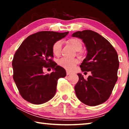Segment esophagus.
<instances>
[{"label":"esophagus","mask_w":129,"mask_h":129,"mask_svg":"<svg viewBox=\"0 0 129 129\" xmlns=\"http://www.w3.org/2000/svg\"><path fill=\"white\" fill-rule=\"evenodd\" d=\"M71 74V73L70 72H68V71H67V75L68 76V75H70Z\"/></svg>","instance_id":"34e87169"}]
</instances>
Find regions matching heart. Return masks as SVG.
<instances>
[{"instance_id": "heart-1", "label": "heart", "mask_w": 129, "mask_h": 129, "mask_svg": "<svg viewBox=\"0 0 129 129\" xmlns=\"http://www.w3.org/2000/svg\"><path fill=\"white\" fill-rule=\"evenodd\" d=\"M67 43L71 45L76 51H77L78 55H81L82 53L81 50L82 48V43L81 40L78 38H72L67 40ZM61 50V42L60 41H57L54 42L52 47V51L54 55L56 56H59ZM78 63V60L76 58L67 59L65 58H61L57 62V64L60 67L69 71H73Z\"/></svg>"}]
</instances>
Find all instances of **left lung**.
<instances>
[{
    "mask_svg": "<svg viewBox=\"0 0 129 129\" xmlns=\"http://www.w3.org/2000/svg\"><path fill=\"white\" fill-rule=\"evenodd\" d=\"M72 36L81 39L85 44L88 53L80 67L82 72L91 73L87 79L77 74L76 94L87 105H99L109 99L117 81V52L109 41L91 30L77 31Z\"/></svg>",
    "mask_w": 129,
    "mask_h": 129,
    "instance_id": "obj_1",
    "label": "left lung"
}]
</instances>
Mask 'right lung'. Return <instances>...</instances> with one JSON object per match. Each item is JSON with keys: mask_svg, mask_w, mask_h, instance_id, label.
<instances>
[{"mask_svg": "<svg viewBox=\"0 0 129 129\" xmlns=\"http://www.w3.org/2000/svg\"><path fill=\"white\" fill-rule=\"evenodd\" d=\"M68 33L38 32L26 38L17 49L12 62L13 78L23 99L39 105L55 95L57 81L66 76V72L53 60L52 47ZM49 67L54 71L44 74L43 69Z\"/></svg>", "mask_w": 129, "mask_h": 129, "instance_id": "add662e5", "label": "right lung"}]
</instances>
